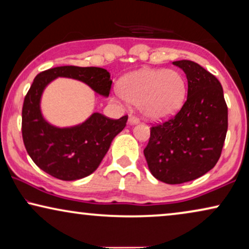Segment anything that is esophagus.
<instances>
[{"mask_svg":"<svg viewBox=\"0 0 249 249\" xmlns=\"http://www.w3.org/2000/svg\"><path fill=\"white\" fill-rule=\"evenodd\" d=\"M139 122V120L136 117H132V115H130V117H129V119H128V124H131V125H135V124H137Z\"/></svg>","mask_w":249,"mask_h":249,"instance_id":"34e87169","label":"esophagus"}]
</instances>
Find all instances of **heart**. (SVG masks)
I'll return each mask as SVG.
<instances>
[{"label":"heart","instance_id":"obj_1","mask_svg":"<svg viewBox=\"0 0 249 249\" xmlns=\"http://www.w3.org/2000/svg\"><path fill=\"white\" fill-rule=\"evenodd\" d=\"M117 90L125 102L137 105L146 119L162 121L182 107L187 86L178 71L142 68L122 77Z\"/></svg>","mask_w":249,"mask_h":249}]
</instances>
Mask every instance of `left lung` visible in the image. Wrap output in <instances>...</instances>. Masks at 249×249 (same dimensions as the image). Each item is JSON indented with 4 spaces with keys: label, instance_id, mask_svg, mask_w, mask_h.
<instances>
[{
    "label": "left lung",
    "instance_id": "8db88e82",
    "mask_svg": "<svg viewBox=\"0 0 249 249\" xmlns=\"http://www.w3.org/2000/svg\"><path fill=\"white\" fill-rule=\"evenodd\" d=\"M188 81L187 101L176 117L151 129L144 155L153 177L177 185L205 175L219 161L228 130L220 81L188 60L175 61Z\"/></svg>",
    "mask_w": 249,
    "mask_h": 249
}]
</instances>
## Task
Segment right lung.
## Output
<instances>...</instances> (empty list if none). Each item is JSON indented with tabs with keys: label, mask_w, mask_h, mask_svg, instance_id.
<instances>
[{
	"label": "right lung",
	"mask_w": 249,
	"mask_h": 249,
	"mask_svg": "<svg viewBox=\"0 0 249 249\" xmlns=\"http://www.w3.org/2000/svg\"><path fill=\"white\" fill-rule=\"evenodd\" d=\"M57 78L86 84L95 94L107 97L112 85L107 70L97 67H56L37 74L22 107V138L35 164L64 181L89 176L101 164L115 136L124 130L128 117L112 120L95 112L70 127H57L45 119L42 97L46 87Z\"/></svg>",
	"instance_id": "add662e5"
}]
</instances>
